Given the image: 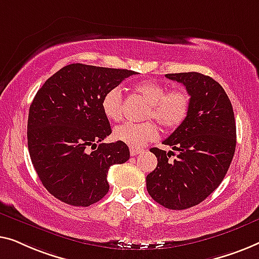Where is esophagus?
<instances>
[{"mask_svg":"<svg viewBox=\"0 0 259 259\" xmlns=\"http://www.w3.org/2000/svg\"><path fill=\"white\" fill-rule=\"evenodd\" d=\"M143 152V150L142 149H137V148H130V154L131 156H136V155H140Z\"/></svg>","mask_w":259,"mask_h":259,"instance_id":"1","label":"esophagus"}]
</instances>
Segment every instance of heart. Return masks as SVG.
Listing matches in <instances>:
<instances>
[{
  "mask_svg": "<svg viewBox=\"0 0 259 259\" xmlns=\"http://www.w3.org/2000/svg\"><path fill=\"white\" fill-rule=\"evenodd\" d=\"M134 93L149 104L145 118H152L165 130H172L185 121L190 110V96L184 89H172L167 92V87L157 81H142L133 87ZM102 111L110 121L122 119V95L117 88L110 89L104 94L101 102ZM158 129L152 122L140 124L124 123L116 126L114 137L129 147L142 148L148 142L157 138Z\"/></svg>",
  "mask_w": 259,
  "mask_h": 259,
  "instance_id": "obj_1",
  "label": "heart"
}]
</instances>
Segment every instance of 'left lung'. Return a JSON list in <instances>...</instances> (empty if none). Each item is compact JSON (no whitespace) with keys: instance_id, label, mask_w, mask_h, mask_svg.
I'll return each instance as SVG.
<instances>
[{"instance_id":"1","label":"left lung","mask_w":259,"mask_h":259,"mask_svg":"<svg viewBox=\"0 0 259 259\" xmlns=\"http://www.w3.org/2000/svg\"><path fill=\"white\" fill-rule=\"evenodd\" d=\"M182 83L190 95L185 121L163 141L178 151L158 148L150 151L157 166L147 176L152 199L171 210H184L203 202L222 183L236 149L234 109L220 83L199 72L166 74Z\"/></svg>"}]
</instances>
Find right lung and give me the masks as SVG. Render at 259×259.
<instances>
[{
    "instance_id": "right-lung-1",
    "label": "right lung",
    "mask_w": 259,
    "mask_h": 259,
    "mask_svg": "<svg viewBox=\"0 0 259 259\" xmlns=\"http://www.w3.org/2000/svg\"><path fill=\"white\" fill-rule=\"evenodd\" d=\"M135 74L72 63L47 79L36 94L29 109L28 149L38 178L54 197L69 205L89 206L108 194L109 167L128 161L130 152L118 141L97 146L111 134L102 97ZM90 146L95 150L89 152Z\"/></svg>"
}]
</instances>
